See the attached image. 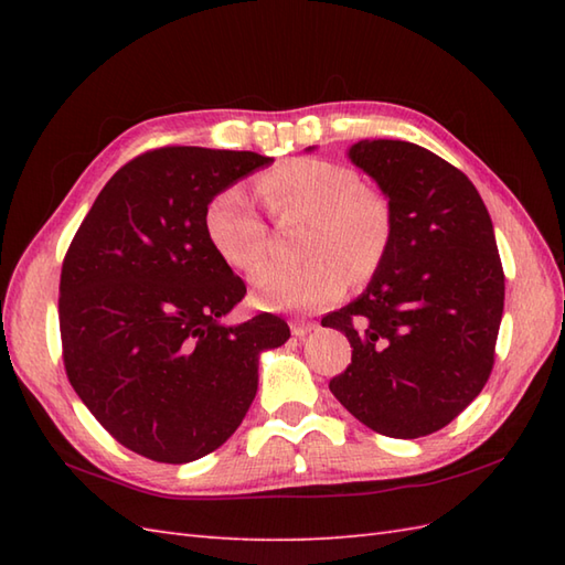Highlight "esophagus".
I'll use <instances>...</instances> for the list:
<instances>
[{"instance_id": "1", "label": "esophagus", "mask_w": 565, "mask_h": 565, "mask_svg": "<svg viewBox=\"0 0 565 565\" xmlns=\"http://www.w3.org/2000/svg\"><path fill=\"white\" fill-rule=\"evenodd\" d=\"M310 330H316V322L313 320H303V318L291 320V334H294V338H306Z\"/></svg>"}]
</instances>
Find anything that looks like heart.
<instances>
[{"label": "heart", "instance_id": "obj_1", "mask_svg": "<svg viewBox=\"0 0 565 565\" xmlns=\"http://www.w3.org/2000/svg\"><path fill=\"white\" fill-rule=\"evenodd\" d=\"M276 218H306L301 264H267L252 276V291L269 308H322L344 294L350 276L369 279L393 239L388 199L362 182L350 164L296 158L271 167L257 182ZM206 235L218 257L252 271L267 257L269 227L243 186H227L209 203Z\"/></svg>", "mask_w": 565, "mask_h": 565}]
</instances>
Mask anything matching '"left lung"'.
Returning <instances> with one entry per match:
<instances>
[{"label": "left lung", "mask_w": 565, "mask_h": 565, "mask_svg": "<svg viewBox=\"0 0 565 565\" xmlns=\"http://www.w3.org/2000/svg\"><path fill=\"white\" fill-rule=\"evenodd\" d=\"M350 158L388 196L393 239L366 291L322 318L352 344L330 391L379 435L417 439L493 371L505 306L493 223L471 179L415 142L359 140Z\"/></svg>", "instance_id": "1"}]
</instances>
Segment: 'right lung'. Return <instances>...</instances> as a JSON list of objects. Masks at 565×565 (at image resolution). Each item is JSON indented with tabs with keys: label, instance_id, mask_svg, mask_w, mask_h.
<instances>
[{
	"label": "right lung",
	"instance_id": "add662e5",
	"mask_svg": "<svg viewBox=\"0 0 565 565\" xmlns=\"http://www.w3.org/2000/svg\"><path fill=\"white\" fill-rule=\"evenodd\" d=\"M249 150L170 146L118 170L60 271V338L72 388L126 449L160 463L215 451L257 393L259 352L291 338L259 313L223 318L245 281L206 235L218 191L269 164Z\"/></svg>",
	"mask_w": 565,
	"mask_h": 565
}]
</instances>
